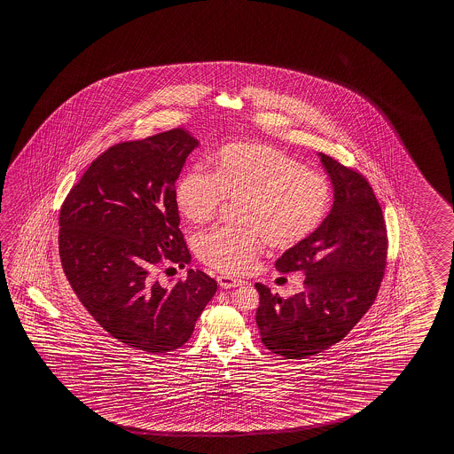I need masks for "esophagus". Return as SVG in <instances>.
<instances>
[{
    "label": "esophagus",
    "instance_id": "obj_1",
    "mask_svg": "<svg viewBox=\"0 0 454 454\" xmlns=\"http://www.w3.org/2000/svg\"><path fill=\"white\" fill-rule=\"evenodd\" d=\"M218 284H220V287L222 289H234V287H238L242 284L240 279H236V278H231V276H218Z\"/></svg>",
    "mask_w": 454,
    "mask_h": 454
}]
</instances>
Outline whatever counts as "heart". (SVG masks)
<instances>
[{"instance_id":"b5f03b06","label":"heart","mask_w":454,"mask_h":454,"mask_svg":"<svg viewBox=\"0 0 454 454\" xmlns=\"http://www.w3.org/2000/svg\"><path fill=\"white\" fill-rule=\"evenodd\" d=\"M212 171L191 168L175 186V204L191 224L214 220L223 200L239 202L244 228L218 226L200 234L204 265L239 276L254 270L265 239L289 248L307 239L329 207V183L291 155L265 143H228L210 157Z\"/></svg>"}]
</instances>
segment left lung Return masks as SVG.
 I'll list each match as a JSON object with an SVG mask.
<instances>
[{
	"label": "left lung",
	"mask_w": 454,
	"mask_h": 454,
	"mask_svg": "<svg viewBox=\"0 0 454 454\" xmlns=\"http://www.w3.org/2000/svg\"><path fill=\"white\" fill-rule=\"evenodd\" d=\"M319 157L334 184L333 210L274 263L279 273L307 274L303 289L283 299L255 284L262 342L287 359L317 355L350 333L376 300L388 255L384 215L368 180L331 155Z\"/></svg>",
	"instance_id": "1"
}]
</instances>
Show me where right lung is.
<instances>
[{
  "mask_svg": "<svg viewBox=\"0 0 454 454\" xmlns=\"http://www.w3.org/2000/svg\"><path fill=\"white\" fill-rule=\"evenodd\" d=\"M197 145L176 127L111 145L60 206L59 257L70 287L104 331L147 353L188 342L216 292L200 270L171 286L154 276L159 266L191 262L175 181Z\"/></svg>",
  "mask_w": 454,
  "mask_h": 454,
  "instance_id": "obj_1",
  "label": "right lung"
}]
</instances>
